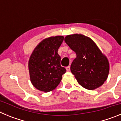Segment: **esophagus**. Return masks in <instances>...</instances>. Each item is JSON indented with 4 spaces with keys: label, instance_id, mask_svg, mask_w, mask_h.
Segmentation results:
<instances>
[{
    "label": "esophagus",
    "instance_id": "obj_1",
    "mask_svg": "<svg viewBox=\"0 0 121 121\" xmlns=\"http://www.w3.org/2000/svg\"><path fill=\"white\" fill-rule=\"evenodd\" d=\"M66 69L67 72H69V71H70V66H69L66 67Z\"/></svg>",
    "mask_w": 121,
    "mask_h": 121
}]
</instances>
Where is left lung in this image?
<instances>
[{
  "label": "left lung",
  "instance_id": "8db88e82",
  "mask_svg": "<svg viewBox=\"0 0 121 121\" xmlns=\"http://www.w3.org/2000/svg\"><path fill=\"white\" fill-rule=\"evenodd\" d=\"M65 42L76 54L70 70L78 83L90 90L101 86L108 76L109 63L96 43L89 37L78 34L66 36Z\"/></svg>",
  "mask_w": 121,
  "mask_h": 121
}]
</instances>
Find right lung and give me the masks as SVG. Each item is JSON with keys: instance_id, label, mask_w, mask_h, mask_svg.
Returning <instances> with one entry per match:
<instances>
[{"instance_id": "obj_1", "label": "right lung", "mask_w": 121, "mask_h": 121, "mask_svg": "<svg viewBox=\"0 0 121 121\" xmlns=\"http://www.w3.org/2000/svg\"><path fill=\"white\" fill-rule=\"evenodd\" d=\"M63 36L45 38L34 48L28 60L30 78L32 84L41 91H51L59 85L65 68L60 66L58 51Z\"/></svg>"}]
</instances>
